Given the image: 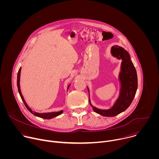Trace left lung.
Here are the masks:
<instances>
[{"mask_svg": "<svg viewBox=\"0 0 159 159\" xmlns=\"http://www.w3.org/2000/svg\"><path fill=\"white\" fill-rule=\"evenodd\" d=\"M112 55L118 59H122L121 72L120 79L121 84L120 96L116 102L111 109L102 110L93 106V110L104 116H115L125 111L132 102L137 92L138 87V79L137 71L130 60L129 55L122 47L117 45L111 48Z\"/></svg>", "mask_w": 159, "mask_h": 159, "instance_id": "8db88e82", "label": "left lung"}]
</instances>
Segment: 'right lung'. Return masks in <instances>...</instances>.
I'll use <instances>...</instances> for the list:
<instances>
[{
    "mask_svg": "<svg viewBox=\"0 0 159 159\" xmlns=\"http://www.w3.org/2000/svg\"><path fill=\"white\" fill-rule=\"evenodd\" d=\"M20 68L19 69V71H18V73H17V88H18V90H19V93L20 94V96L22 100V101H23L25 105L26 106V108L32 113V114H33L34 116H36L38 117H39V118H44V119H47V120H49V119H52L55 116H57L60 115H61V113L63 112V111H58V112H48V113H38V112H34L27 105V104L26 103L24 98H23V96H22V94H21V92H20V84H19V82H20ZM70 85H69V87H68V89H69Z\"/></svg>",
    "mask_w": 159,
    "mask_h": 159,
    "instance_id": "right-lung-1",
    "label": "right lung"
}]
</instances>
